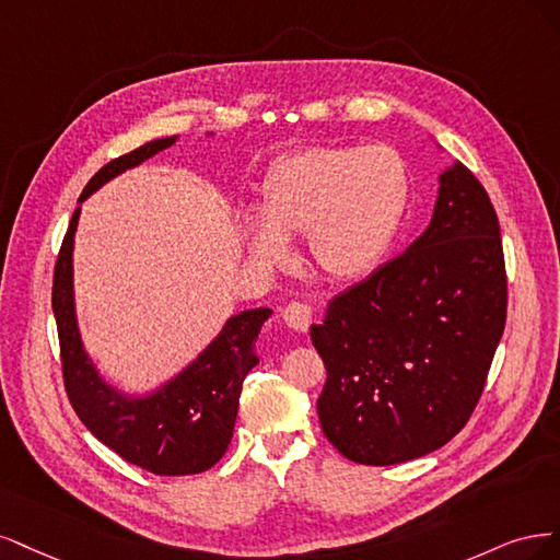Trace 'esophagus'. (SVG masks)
<instances>
[{
    "mask_svg": "<svg viewBox=\"0 0 560 560\" xmlns=\"http://www.w3.org/2000/svg\"><path fill=\"white\" fill-rule=\"evenodd\" d=\"M281 318L291 330L306 332V330H310V323H312V306L306 302H291V304L283 306Z\"/></svg>",
    "mask_w": 560,
    "mask_h": 560,
    "instance_id": "34e87169",
    "label": "esophagus"
}]
</instances>
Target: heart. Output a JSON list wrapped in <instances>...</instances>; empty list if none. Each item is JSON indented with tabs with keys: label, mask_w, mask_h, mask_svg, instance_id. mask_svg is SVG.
<instances>
[{
	"label": "heart",
	"mask_w": 560,
	"mask_h": 560,
	"mask_svg": "<svg viewBox=\"0 0 560 560\" xmlns=\"http://www.w3.org/2000/svg\"><path fill=\"white\" fill-rule=\"evenodd\" d=\"M407 205V170L386 147L304 149L277 160L260 188V215H244L250 258L277 265L283 237L306 234L310 254L337 279L365 275L384 256Z\"/></svg>",
	"instance_id": "1"
}]
</instances>
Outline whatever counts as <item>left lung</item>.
<instances>
[{"mask_svg": "<svg viewBox=\"0 0 560 560\" xmlns=\"http://www.w3.org/2000/svg\"><path fill=\"white\" fill-rule=\"evenodd\" d=\"M508 318L489 192L463 162L440 176L432 221L402 256L339 293L312 341L328 378L323 435L360 465L444 446L470 421Z\"/></svg>", "mask_w": 560, "mask_h": 560, "instance_id": "left-lung-1", "label": "left lung"}]
</instances>
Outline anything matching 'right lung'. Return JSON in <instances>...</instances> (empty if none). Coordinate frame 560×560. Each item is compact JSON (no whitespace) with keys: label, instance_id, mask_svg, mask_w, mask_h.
Listing matches in <instances>:
<instances>
[{"label":"right lung","instance_id":"1","mask_svg":"<svg viewBox=\"0 0 560 560\" xmlns=\"http://www.w3.org/2000/svg\"><path fill=\"white\" fill-rule=\"evenodd\" d=\"M176 137L155 139L125 153L90 178L79 202L120 172L141 165ZM81 207L74 211L52 275V314L58 323L60 363L67 398L93 435L141 470L160 477L200 475L219 463L232 440L246 374L258 365L256 339L269 310L232 316L207 351L149 398H122L90 363L77 328L71 291V250Z\"/></svg>","mask_w":560,"mask_h":560}]
</instances>
